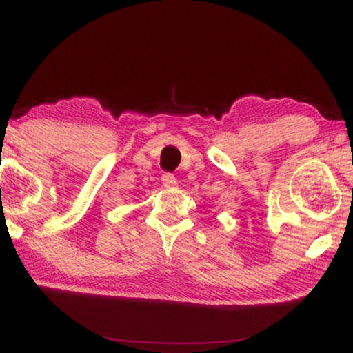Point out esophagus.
<instances>
[{
  "label": "esophagus",
  "mask_w": 353,
  "mask_h": 353,
  "mask_svg": "<svg viewBox=\"0 0 353 353\" xmlns=\"http://www.w3.org/2000/svg\"><path fill=\"white\" fill-rule=\"evenodd\" d=\"M162 183L165 188H176L177 187V179L171 172H165L162 176Z\"/></svg>",
  "instance_id": "esophagus-1"
}]
</instances>
